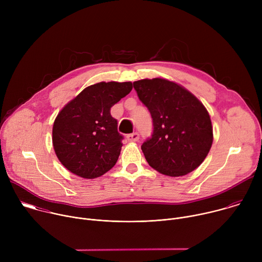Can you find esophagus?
<instances>
[{"label":"esophagus","instance_id":"34e87169","mask_svg":"<svg viewBox=\"0 0 262 262\" xmlns=\"http://www.w3.org/2000/svg\"><path fill=\"white\" fill-rule=\"evenodd\" d=\"M126 139L129 141V142H137L139 140V134L138 133H133V134H129L126 136Z\"/></svg>","mask_w":262,"mask_h":262}]
</instances>
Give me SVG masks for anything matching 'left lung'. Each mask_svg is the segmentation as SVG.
Returning <instances> with one entry per match:
<instances>
[{"instance_id": "8db88e82", "label": "left lung", "mask_w": 262, "mask_h": 262, "mask_svg": "<svg viewBox=\"0 0 262 262\" xmlns=\"http://www.w3.org/2000/svg\"><path fill=\"white\" fill-rule=\"evenodd\" d=\"M139 99L151 114L154 132L141 146L149 166L172 177L198 168L213 140L203 103L182 86L156 78L134 82Z\"/></svg>"}]
</instances>
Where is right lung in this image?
I'll use <instances>...</instances> for the list:
<instances>
[{
	"instance_id": "add662e5",
	"label": "right lung",
	"mask_w": 262,
	"mask_h": 262,
	"mask_svg": "<svg viewBox=\"0 0 262 262\" xmlns=\"http://www.w3.org/2000/svg\"><path fill=\"white\" fill-rule=\"evenodd\" d=\"M132 89V82H100L85 88L60 111L53 126V146L68 171L92 179L115 166L123 136L111 107Z\"/></svg>"
}]
</instances>
